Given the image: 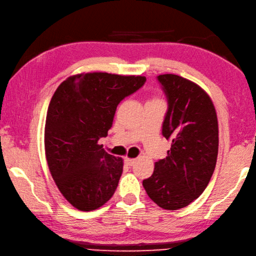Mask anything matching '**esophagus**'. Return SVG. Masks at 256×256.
I'll return each mask as SVG.
<instances>
[{
    "mask_svg": "<svg viewBox=\"0 0 256 256\" xmlns=\"http://www.w3.org/2000/svg\"><path fill=\"white\" fill-rule=\"evenodd\" d=\"M126 163H127V166H132L134 164L136 163V158H126Z\"/></svg>",
    "mask_w": 256,
    "mask_h": 256,
    "instance_id": "1",
    "label": "esophagus"
}]
</instances>
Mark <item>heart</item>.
Masks as SVG:
<instances>
[{
  "mask_svg": "<svg viewBox=\"0 0 256 256\" xmlns=\"http://www.w3.org/2000/svg\"><path fill=\"white\" fill-rule=\"evenodd\" d=\"M153 100H158V98H153Z\"/></svg>",
  "mask_w": 256,
  "mask_h": 256,
  "instance_id": "b5f03b06",
  "label": "heart"
}]
</instances>
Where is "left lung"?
<instances>
[{
	"instance_id": "8db88e82",
	"label": "left lung",
	"mask_w": 256,
	"mask_h": 256,
	"mask_svg": "<svg viewBox=\"0 0 256 256\" xmlns=\"http://www.w3.org/2000/svg\"><path fill=\"white\" fill-rule=\"evenodd\" d=\"M158 78L168 100L162 134L172 146L142 185L158 207L178 210L200 197L212 178L218 156V118L210 96L195 82L176 74Z\"/></svg>"
}]
</instances>
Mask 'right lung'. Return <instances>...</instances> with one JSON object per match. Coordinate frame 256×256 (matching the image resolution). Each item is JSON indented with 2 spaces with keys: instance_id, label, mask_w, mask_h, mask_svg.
Segmentation results:
<instances>
[{
  "instance_id": "right-lung-1",
  "label": "right lung",
  "mask_w": 256,
  "mask_h": 256,
  "mask_svg": "<svg viewBox=\"0 0 256 256\" xmlns=\"http://www.w3.org/2000/svg\"><path fill=\"white\" fill-rule=\"evenodd\" d=\"M142 76L106 72L69 76L54 92L44 124V153L60 192L82 212L102 207L115 192L124 160L98 144L117 105L146 82Z\"/></svg>"
}]
</instances>
